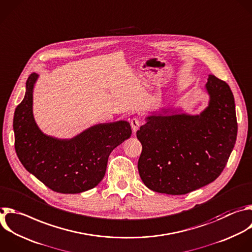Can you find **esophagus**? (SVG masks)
<instances>
[{"label":"esophagus","mask_w":252,"mask_h":252,"mask_svg":"<svg viewBox=\"0 0 252 252\" xmlns=\"http://www.w3.org/2000/svg\"><path fill=\"white\" fill-rule=\"evenodd\" d=\"M130 126H131V129H132V132L135 133L137 131V129L139 128V126H140V121L137 119V118H133L130 120Z\"/></svg>","instance_id":"obj_1"}]
</instances>
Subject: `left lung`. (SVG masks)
<instances>
[{
	"instance_id": "8db88e82",
	"label": "left lung",
	"mask_w": 252,
	"mask_h": 252,
	"mask_svg": "<svg viewBox=\"0 0 252 252\" xmlns=\"http://www.w3.org/2000/svg\"><path fill=\"white\" fill-rule=\"evenodd\" d=\"M209 106L196 116L152 115L136 131L142 145L137 168L144 185L168 195H185L222 172L237 134L235 105L227 84L209 75Z\"/></svg>"
}]
</instances>
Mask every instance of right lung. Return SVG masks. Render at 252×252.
I'll use <instances>...</instances> for the list:
<instances>
[{
  "mask_svg": "<svg viewBox=\"0 0 252 252\" xmlns=\"http://www.w3.org/2000/svg\"><path fill=\"white\" fill-rule=\"evenodd\" d=\"M37 78L35 73L30 75L25 98L15 111V148L20 161L54 192L77 194L96 187L105 176L111 152L130 137L129 123L96 125L70 139L46 135L32 114Z\"/></svg>",
  "mask_w": 252,
  "mask_h": 252,
  "instance_id": "add662e5",
  "label": "right lung"
}]
</instances>
